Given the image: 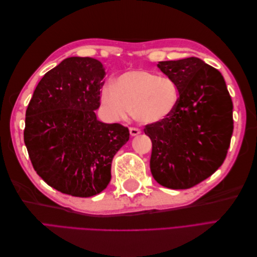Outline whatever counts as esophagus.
Listing matches in <instances>:
<instances>
[{
    "label": "esophagus",
    "mask_w": 257,
    "mask_h": 257,
    "mask_svg": "<svg viewBox=\"0 0 257 257\" xmlns=\"http://www.w3.org/2000/svg\"><path fill=\"white\" fill-rule=\"evenodd\" d=\"M130 133L132 136H136L138 134H141V130L137 127H130Z\"/></svg>",
    "instance_id": "34e87169"
}]
</instances>
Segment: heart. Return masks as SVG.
I'll list each match as a JSON object with an SVG mask.
<instances>
[{"mask_svg": "<svg viewBox=\"0 0 257 257\" xmlns=\"http://www.w3.org/2000/svg\"><path fill=\"white\" fill-rule=\"evenodd\" d=\"M100 100L111 119L125 118L127 112L142 123H158L172 115L180 100L177 82L145 69H132L107 82Z\"/></svg>", "mask_w": 257, "mask_h": 257, "instance_id": "obj_1", "label": "heart"}]
</instances>
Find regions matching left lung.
I'll return each instance as SVG.
<instances>
[{
    "label": "left lung",
    "instance_id": "left-lung-1",
    "mask_svg": "<svg viewBox=\"0 0 257 257\" xmlns=\"http://www.w3.org/2000/svg\"><path fill=\"white\" fill-rule=\"evenodd\" d=\"M158 66L177 82L180 100L168 119L144 128L152 142L150 169L165 188L190 189L226 158L234 130L231 97L222 74L198 58Z\"/></svg>",
    "mask_w": 257,
    "mask_h": 257
}]
</instances>
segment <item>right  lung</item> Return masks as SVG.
<instances>
[{"label":"right lung","mask_w":257,"mask_h":257,"mask_svg":"<svg viewBox=\"0 0 257 257\" xmlns=\"http://www.w3.org/2000/svg\"><path fill=\"white\" fill-rule=\"evenodd\" d=\"M105 68L92 58L72 57L45 74L31 98L23 132L36 174L51 188L76 197L102 192L128 128L97 120Z\"/></svg>","instance_id":"obj_1"}]
</instances>
